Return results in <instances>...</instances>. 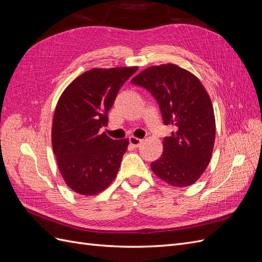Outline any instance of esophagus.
Instances as JSON below:
<instances>
[{"label":"esophagus","mask_w":262,"mask_h":262,"mask_svg":"<svg viewBox=\"0 0 262 262\" xmlns=\"http://www.w3.org/2000/svg\"><path fill=\"white\" fill-rule=\"evenodd\" d=\"M129 142H130V144H131L133 147H138V146H140V144L142 143V140H141V139H138V138H136V137H130V138H129Z\"/></svg>","instance_id":"obj_1"}]
</instances>
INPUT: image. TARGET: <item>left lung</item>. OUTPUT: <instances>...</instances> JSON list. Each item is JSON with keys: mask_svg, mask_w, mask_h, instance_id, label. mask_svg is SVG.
Wrapping results in <instances>:
<instances>
[{"mask_svg": "<svg viewBox=\"0 0 262 262\" xmlns=\"http://www.w3.org/2000/svg\"><path fill=\"white\" fill-rule=\"evenodd\" d=\"M131 82L153 95L164 123L173 126L163 141V154L150 164L152 171L172 187L193 185L208 167L215 141L207 90L194 74L172 63L149 67Z\"/></svg>", "mask_w": 262, "mask_h": 262, "instance_id": "1", "label": "left lung"}]
</instances>
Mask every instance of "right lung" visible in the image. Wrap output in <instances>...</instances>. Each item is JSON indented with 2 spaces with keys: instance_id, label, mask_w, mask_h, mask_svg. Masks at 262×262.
Returning a JSON list of instances; mask_svg holds the SVG:
<instances>
[{
  "instance_id": "1",
  "label": "right lung",
  "mask_w": 262,
  "mask_h": 262,
  "mask_svg": "<svg viewBox=\"0 0 262 262\" xmlns=\"http://www.w3.org/2000/svg\"><path fill=\"white\" fill-rule=\"evenodd\" d=\"M138 67L94 68L63 91L52 119L51 142L61 176L82 195H95L115 180L129 139L113 140L101 126L117 94Z\"/></svg>"
}]
</instances>
